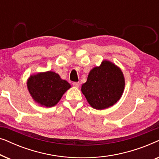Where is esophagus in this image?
Listing matches in <instances>:
<instances>
[{"instance_id":"esophagus-1","label":"esophagus","mask_w":159,"mask_h":159,"mask_svg":"<svg viewBox=\"0 0 159 159\" xmlns=\"http://www.w3.org/2000/svg\"><path fill=\"white\" fill-rule=\"evenodd\" d=\"M72 84H73L74 87H76V88H79V87H80V82H73Z\"/></svg>"}]
</instances>
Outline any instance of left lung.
Returning <instances> with one entry per match:
<instances>
[{"label": "left lung", "instance_id": "1", "mask_svg": "<svg viewBox=\"0 0 159 159\" xmlns=\"http://www.w3.org/2000/svg\"><path fill=\"white\" fill-rule=\"evenodd\" d=\"M125 84L121 69L111 62L103 61L99 67L90 71L81 90L90 105L101 110L113 106L120 99Z\"/></svg>", "mask_w": 159, "mask_h": 159}]
</instances>
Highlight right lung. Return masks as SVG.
<instances>
[{
    "instance_id": "right-lung-1",
    "label": "right lung",
    "mask_w": 159,
    "mask_h": 159,
    "mask_svg": "<svg viewBox=\"0 0 159 159\" xmlns=\"http://www.w3.org/2000/svg\"><path fill=\"white\" fill-rule=\"evenodd\" d=\"M27 88L32 97L40 105L51 107L55 106L71 85L66 80L53 71L39 73L31 76Z\"/></svg>"
}]
</instances>
